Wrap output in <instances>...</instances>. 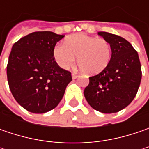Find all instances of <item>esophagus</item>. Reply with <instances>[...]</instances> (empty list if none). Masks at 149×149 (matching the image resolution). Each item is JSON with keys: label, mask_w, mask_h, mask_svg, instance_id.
I'll list each match as a JSON object with an SVG mask.
<instances>
[{"label": "esophagus", "mask_w": 149, "mask_h": 149, "mask_svg": "<svg viewBox=\"0 0 149 149\" xmlns=\"http://www.w3.org/2000/svg\"><path fill=\"white\" fill-rule=\"evenodd\" d=\"M78 77H79V75H77L76 74H74V73L72 74V78H73V79H77Z\"/></svg>", "instance_id": "esophagus-1"}]
</instances>
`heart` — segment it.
<instances>
[{"mask_svg": "<svg viewBox=\"0 0 149 149\" xmlns=\"http://www.w3.org/2000/svg\"><path fill=\"white\" fill-rule=\"evenodd\" d=\"M112 49L109 42L104 38L75 34L67 37L64 45H57L54 50L57 64L67 69L75 62L85 74H95L103 71L111 60Z\"/></svg>", "mask_w": 149, "mask_h": 149, "instance_id": "heart-1", "label": "heart"}]
</instances>
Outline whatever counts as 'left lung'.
Masks as SVG:
<instances>
[{
    "mask_svg": "<svg viewBox=\"0 0 149 149\" xmlns=\"http://www.w3.org/2000/svg\"><path fill=\"white\" fill-rule=\"evenodd\" d=\"M112 49L110 62L100 74L89 77L84 95L94 109L104 113L126 108L137 95L142 70L138 52L128 40L117 35L100 31Z\"/></svg>",
    "mask_w": 149,
    "mask_h": 149,
    "instance_id": "obj_1",
    "label": "left lung"
}]
</instances>
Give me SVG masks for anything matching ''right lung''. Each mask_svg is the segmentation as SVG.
<instances>
[{
  "label": "right lung",
  "mask_w": 149,
  "mask_h": 149,
  "mask_svg": "<svg viewBox=\"0 0 149 149\" xmlns=\"http://www.w3.org/2000/svg\"><path fill=\"white\" fill-rule=\"evenodd\" d=\"M65 36L36 31L13 45L6 72L11 94L27 111L44 113L62 100L71 73L57 65L54 49Z\"/></svg>",
  "instance_id": "obj_1"
}]
</instances>
